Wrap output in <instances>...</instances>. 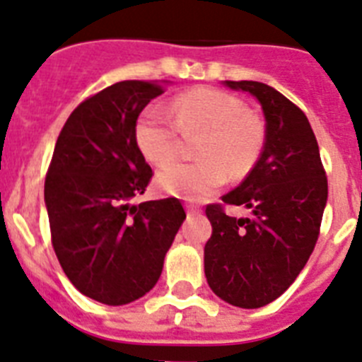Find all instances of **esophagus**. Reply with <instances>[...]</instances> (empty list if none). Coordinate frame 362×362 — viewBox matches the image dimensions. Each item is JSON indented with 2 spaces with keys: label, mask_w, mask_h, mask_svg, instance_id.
Listing matches in <instances>:
<instances>
[{
  "label": "esophagus",
  "mask_w": 362,
  "mask_h": 362,
  "mask_svg": "<svg viewBox=\"0 0 362 362\" xmlns=\"http://www.w3.org/2000/svg\"><path fill=\"white\" fill-rule=\"evenodd\" d=\"M185 209H187V214H189V216H194V214H198V213H200V209H198V207H197V205H185Z\"/></svg>",
  "instance_id": "34e87169"
}]
</instances>
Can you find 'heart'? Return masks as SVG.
Here are the masks:
<instances>
[{"label": "heart", "mask_w": 362, "mask_h": 362, "mask_svg": "<svg viewBox=\"0 0 362 362\" xmlns=\"http://www.w3.org/2000/svg\"><path fill=\"white\" fill-rule=\"evenodd\" d=\"M164 108L151 104L135 122V142L142 157L164 165L178 157L182 135H202L197 162H177L157 175V187L168 194L204 200L226 184L229 173L243 178L256 168L265 148V124L238 97L214 88L180 93Z\"/></svg>", "instance_id": "1"}]
</instances>
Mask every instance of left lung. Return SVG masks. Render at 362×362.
Returning <instances> with one entry per match:
<instances>
[{"label": "left lung", "instance_id": "8db88e82", "mask_svg": "<svg viewBox=\"0 0 362 362\" xmlns=\"http://www.w3.org/2000/svg\"><path fill=\"white\" fill-rule=\"evenodd\" d=\"M223 84L259 100L267 141L256 168L221 197L223 204L249 207L254 216H227L221 204L205 207L213 226L204 249L205 278L223 301L259 308L278 299L307 265L328 182L310 122L292 100L258 81Z\"/></svg>", "mask_w": 362, "mask_h": 362}]
</instances>
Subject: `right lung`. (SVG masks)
<instances>
[{
  "label": "right lung",
  "instance_id": "add662e5",
  "mask_svg": "<svg viewBox=\"0 0 362 362\" xmlns=\"http://www.w3.org/2000/svg\"><path fill=\"white\" fill-rule=\"evenodd\" d=\"M164 86L120 81L88 97L61 129L45 180L52 245L81 294L104 305L142 298L185 220L178 198L132 205L153 177L135 122Z\"/></svg>",
  "mask_w": 362,
  "mask_h": 362
}]
</instances>
